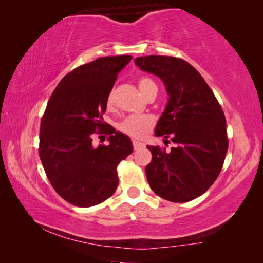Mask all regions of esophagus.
I'll list each match as a JSON object with an SVG mask.
<instances>
[{
  "label": "esophagus",
  "mask_w": 263,
  "mask_h": 263,
  "mask_svg": "<svg viewBox=\"0 0 263 263\" xmlns=\"http://www.w3.org/2000/svg\"><path fill=\"white\" fill-rule=\"evenodd\" d=\"M133 146H134V149L135 151H138V149H140V148H142L143 146V143L142 142H140L139 140H133Z\"/></svg>",
  "instance_id": "1"
}]
</instances>
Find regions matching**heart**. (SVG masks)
<instances>
[{
  "instance_id": "b5f03b06",
  "label": "heart",
  "mask_w": 263,
  "mask_h": 263,
  "mask_svg": "<svg viewBox=\"0 0 263 263\" xmlns=\"http://www.w3.org/2000/svg\"><path fill=\"white\" fill-rule=\"evenodd\" d=\"M154 82L149 79L143 78L139 80V89L140 92L142 93V96L145 97L147 95V92L149 91L151 87H153ZM115 103V96L114 92H111L106 98V106L107 109H111L114 106ZM153 118L151 116H129L127 118H124L123 121L118 124V129L122 133H124L125 135L132 136V138H143L147 133L151 130V128L153 127Z\"/></svg>"
}]
</instances>
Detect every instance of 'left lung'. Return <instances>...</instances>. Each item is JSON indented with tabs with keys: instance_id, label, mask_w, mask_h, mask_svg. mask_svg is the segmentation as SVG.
<instances>
[{
	"instance_id": "1",
	"label": "left lung",
	"mask_w": 263,
	"mask_h": 263,
	"mask_svg": "<svg viewBox=\"0 0 263 263\" xmlns=\"http://www.w3.org/2000/svg\"><path fill=\"white\" fill-rule=\"evenodd\" d=\"M134 62L165 85L168 99L154 134L176 143L170 152L147 146L152 153L147 181L158 196L188 202L220 174L229 147L225 115L204 79L184 60L151 55Z\"/></svg>"
}]
</instances>
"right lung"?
Masks as SVG:
<instances>
[{
  "instance_id": "1",
  "label": "right lung",
  "mask_w": 263,
  "mask_h": 263,
  "mask_svg": "<svg viewBox=\"0 0 263 263\" xmlns=\"http://www.w3.org/2000/svg\"><path fill=\"white\" fill-rule=\"evenodd\" d=\"M133 59L107 56L67 74L50 97L39 134V157L57 194L78 207H91L112 195L117 165L133 152L129 136L104 122L106 98L117 75ZM96 131L107 145L92 146Z\"/></svg>"
}]
</instances>
